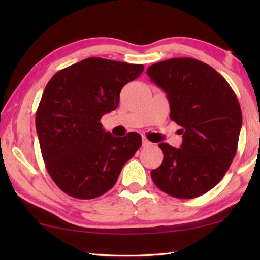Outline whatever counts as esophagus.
<instances>
[{
	"instance_id": "esophagus-1",
	"label": "esophagus",
	"mask_w": 260,
	"mask_h": 260,
	"mask_svg": "<svg viewBox=\"0 0 260 260\" xmlns=\"http://www.w3.org/2000/svg\"><path fill=\"white\" fill-rule=\"evenodd\" d=\"M150 144H151L150 141L147 140L146 138L142 139V146H143V147H149V146H150Z\"/></svg>"
}]
</instances>
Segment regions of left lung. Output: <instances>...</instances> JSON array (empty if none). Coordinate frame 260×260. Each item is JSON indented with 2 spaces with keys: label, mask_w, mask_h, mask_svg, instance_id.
<instances>
[{
  "label": "left lung",
  "mask_w": 260,
  "mask_h": 260,
  "mask_svg": "<svg viewBox=\"0 0 260 260\" xmlns=\"http://www.w3.org/2000/svg\"><path fill=\"white\" fill-rule=\"evenodd\" d=\"M148 76L166 93L170 118L182 127V144L159 147L164 159L152 181L177 199H195L221 181L236 155L242 111L226 79L203 61L181 57L149 67Z\"/></svg>",
  "instance_id": "1"
}]
</instances>
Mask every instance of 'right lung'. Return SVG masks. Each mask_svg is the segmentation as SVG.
<instances>
[{
  "label": "right lung",
  "instance_id": "obj_1",
  "mask_svg": "<svg viewBox=\"0 0 260 260\" xmlns=\"http://www.w3.org/2000/svg\"><path fill=\"white\" fill-rule=\"evenodd\" d=\"M143 69L90 57L60 70L47 83L35 126L46 169L65 193L80 200L103 195L142 146L139 133L114 138L100 120L117 109L122 87Z\"/></svg>",
  "mask_w": 260,
  "mask_h": 260
}]
</instances>
